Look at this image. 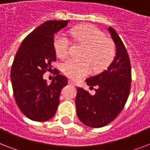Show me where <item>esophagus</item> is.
Masks as SVG:
<instances>
[{"mask_svg": "<svg viewBox=\"0 0 150 150\" xmlns=\"http://www.w3.org/2000/svg\"><path fill=\"white\" fill-rule=\"evenodd\" d=\"M68 83L71 85H72V86H75V85H76L75 83V82H73L72 80H69V81H68Z\"/></svg>", "mask_w": 150, "mask_h": 150, "instance_id": "1", "label": "esophagus"}]
</instances>
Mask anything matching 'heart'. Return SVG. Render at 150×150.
<instances>
[{"instance_id": "b5f03b06", "label": "heart", "mask_w": 150, "mask_h": 150, "mask_svg": "<svg viewBox=\"0 0 150 150\" xmlns=\"http://www.w3.org/2000/svg\"><path fill=\"white\" fill-rule=\"evenodd\" d=\"M77 43L86 47L82 58L76 61L68 59L62 64L64 74L71 79L77 80L91 72L99 71L109 64L115 54V46L113 41L105 37L100 29L93 25H86L77 27L71 31ZM70 40L65 34H57L54 39V49L60 58H65L69 53Z\"/></svg>"}]
</instances>
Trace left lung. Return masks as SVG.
Returning <instances> with one entry per match:
<instances>
[{"mask_svg": "<svg viewBox=\"0 0 150 150\" xmlns=\"http://www.w3.org/2000/svg\"><path fill=\"white\" fill-rule=\"evenodd\" d=\"M116 45V56L111 64L99 75L86 80L96 93L78 87L76 113L81 122L91 128H101L116 118L125 107L130 93L132 70L129 56L116 31L109 27Z\"/></svg>", "mask_w": 150, "mask_h": 150, "instance_id": "1", "label": "left lung"}]
</instances>
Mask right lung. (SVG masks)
Returning a JSON list of instances; mask_svg holds the SVG:
<instances>
[{"label":"right lung","instance_id":"right-lung-1","mask_svg":"<svg viewBox=\"0 0 150 150\" xmlns=\"http://www.w3.org/2000/svg\"><path fill=\"white\" fill-rule=\"evenodd\" d=\"M68 22L51 20L40 25L24 39L14 58L11 70L14 97L22 114L34 121L54 117L61 89L68 84L67 78L57 70L50 85L43 75L52 71L56 61L54 35Z\"/></svg>","mask_w":150,"mask_h":150}]
</instances>
